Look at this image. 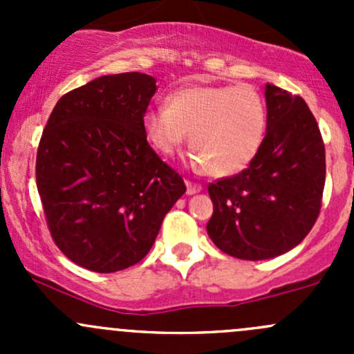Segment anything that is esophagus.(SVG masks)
<instances>
[{
	"mask_svg": "<svg viewBox=\"0 0 354 354\" xmlns=\"http://www.w3.org/2000/svg\"><path fill=\"white\" fill-rule=\"evenodd\" d=\"M200 190H202V185H200V183H194V181H188V180H187V194H188V195L198 194Z\"/></svg>",
	"mask_w": 354,
	"mask_h": 354,
	"instance_id": "esophagus-1",
	"label": "esophagus"
}]
</instances>
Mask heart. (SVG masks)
Returning a JSON list of instances; mask_svg holds the SVG:
<instances>
[{
	"mask_svg": "<svg viewBox=\"0 0 354 354\" xmlns=\"http://www.w3.org/2000/svg\"><path fill=\"white\" fill-rule=\"evenodd\" d=\"M144 131L164 156L174 154L188 135L192 159L216 176H230L259 154L267 131V106L252 85L183 87L167 97V106L145 113Z\"/></svg>",
	"mask_w": 354,
	"mask_h": 354,
	"instance_id": "obj_1",
	"label": "heart"
}]
</instances>
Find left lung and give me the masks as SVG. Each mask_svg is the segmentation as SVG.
I'll use <instances>...</instances> for the list:
<instances>
[{
  "instance_id": "1",
  "label": "left lung",
  "mask_w": 354,
  "mask_h": 354,
  "mask_svg": "<svg viewBox=\"0 0 354 354\" xmlns=\"http://www.w3.org/2000/svg\"><path fill=\"white\" fill-rule=\"evenodd\" d=\"M267 131L241 173L209 185L210 240L243 260L283 255L303 241L319 217L326 185V147L299 95L266 85Z\"/></svg>"
}]
</instances>
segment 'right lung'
Here are the masks:
<instances>
[{
  "mask_svg": "<svg viewBox=\"0 0 354 354\" xmlns=\"http://www.w3.org/2000/svg\"><path fill=\"white\" fill-rule=\"evenodd\" d=\"M156 91L151 75H104L63 95L42 131L35 181L49 233L94 272L140 262L187 192L145 137Z\"/></svg>",
  "mask_w": 354,
  "mask_h": 354,
  "instance_id": "right-lung-1",
  "label": "right lung"
}]
</instances>
